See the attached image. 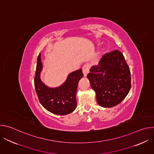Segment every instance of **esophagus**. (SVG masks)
I'll return each mask as SVG.
<instances>
[{"instance_id":"obj_1","label":"esophagus","mask_w":154,"mask_h":154,"mask_svg":"<svg viewBox=\"0 0 154 154\" xmlns=\"http://www.w3.org/2000/svg\"><path fill=\"white\" fill-rule=\"evenodd\" d=\"M89 69L90 67L88 65H84L83 68H82V71H83V74L84 77H86L88 74L89 72Z\"/></svg>"}]
</instances>
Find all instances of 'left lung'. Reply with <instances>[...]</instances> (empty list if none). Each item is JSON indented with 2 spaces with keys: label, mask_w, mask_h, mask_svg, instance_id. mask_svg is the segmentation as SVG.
Segmentation results:
<instances>
[{
  "label": "left lung",
  "mask_w": 154,
  "mask_h": 154,
  "mask_svg": "<svg viewBox=\"0 0 154 154\" xmlns=\"http://www.w3.org/2000/svg\"><path fill=\"white\" fill-rule=\"evenodd\" d=\"M87 75L97 102L102 107L121 103L131 88L130 71L123 54L118 50L105 54L99 64Z\"/></svg>",
  "instance_id": "8db88e82"
}]
</instances>
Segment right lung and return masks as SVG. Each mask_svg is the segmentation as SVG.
Returning <instances> with one entry per match:
<instances>
[{
  "label": "right lung",
  "mask_w": 154,
  "mask_h": 154,
  "mask_svg": "<svg viewBox=\"0 0 154 154\" xmlns=\"http://www.w3.org/2000/svg\"><path fill=\"white\" fill-rule=\"evenodd\" d=\"M41 54L38 57L35 88L41 104L51 113L66 115L72 113L77 106L76 93L79 80L83 77L80 69L68 74L66 80L57 87H49L41 79L42 70Z\"/></svg>",
  "instance_id": "right-lung-1"
}]
</instances>
